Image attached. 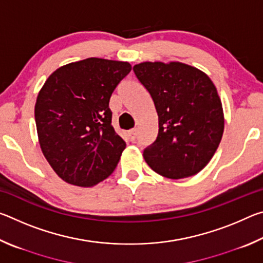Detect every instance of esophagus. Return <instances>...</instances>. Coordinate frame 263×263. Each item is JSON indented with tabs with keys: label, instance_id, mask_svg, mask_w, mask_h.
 <instances>
[{
	"label": "esophagus",
	"instance_id": "esophagus-1",
	"mask_svg": "<svg viewBox=\"0 0 263 263\" xmlns=\"http://www.w3.org/2000/svg\"><path fill=\"white\" fill-rule=\"evenodd\" d=\"M137 136H138L137 128H133V130L128 131V137H130V140H131V141H136Z\"/></svg>",
	"mask_w": 263,
	"mask_h": 263
}]
</instances>
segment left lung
<instances>
[{
  "mask_svg": "<svg viewBox=\"0 0 263 263\" xmlns=\"http://www.w3.org/2000/svg\"><path fill=\"white\" fill-rule=\"evenodd\" d=\"M159 117V133L144 151L146 163L167 179L196 175L206 166L224 132V112L208 75L186 64L146 61L133 67Z\"/></svg>",
  "mask_w": 263,
  "mask_h": 263,
  "instance_id": "obj_1",
  "label": "left lung"
}]
</instances>
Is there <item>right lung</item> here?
<instances>
[{"label":"right lung","mask_w":263,"mask_h":263,"mask_svg":"<svg viewBox=\"0 0 263 263\" xmlns=\"http://www.w3.org/2000/svg\"><path fill=\"white\" fill-rule=\"evenodd\" d=\"M131 65L88 58L54 70L34 105L39 145L60 179L92 186L112 174L126 144L111 125L109 101Z\"/></svg>","instance_id":"right-lung-1"}]
</instances>
